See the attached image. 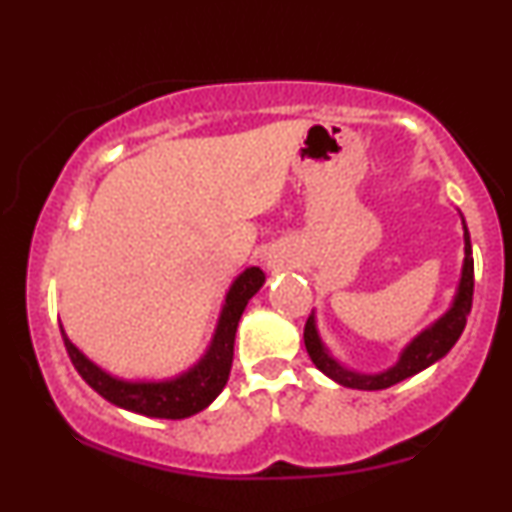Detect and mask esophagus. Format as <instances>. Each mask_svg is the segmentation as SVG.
Segmentation results:
<instances>
[{"mask_svg": "<svg viewBox=\"0 0 512 512\" xmlns=\"http://www.w3.org/2000/svg\"><path fill=\"white\" fill-rule=\"evenodd\" d=\"M269 267H276V260H269Z\"/></svg>", "mask_w": 512, "mask_h": 512, "instance_id": "obj_1", "label": "esophagus"}]
</instances>
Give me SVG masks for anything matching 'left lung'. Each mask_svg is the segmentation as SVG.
<instances>
[{"label":"left lung","instance_id":"obj_1","mask_svg":"<svg viewBox=\"0 0 512 512\" xmlns=\"http://www.w3.org/2000/svg\"><path fill=\"white\" fill-rule=\"evenodd\" d=\"M464 228V262H462V274L460 284H457V293L452 298L450 308L433 322L431 327H426L424 332L416 334L411 342L404 346L402 354H399L395 366L380 370V373H358V370L346 368L342 361L332 356V351L327 349L322 342L320 332H317L315 313H310L308 322H305L303 330V342L308 349V356L313 358V363L327 378H332L334 383L351 387V390H385L402 380L411 378V375L421 373L428 366L440 361L448 351L455 346L457 339L467 325V315L472 310V293H474V257H472V240H469L467 223L462 219Z\"/></svg>","mask_w":512,"mask_h":512}]
</instances>
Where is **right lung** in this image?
I'll use <instances>...</instances> for the list:
<instances>
[{
  "instance_id": "right-lung-1",
  "label": "right lung",
  "mask_w": 512,
  "mask_h": 512,
  "mask_svg": "<svg viewBox=\"0 0 512 512\" xmlns=\"http://www.w3.org/2000/svg\"><path fill=\"white\" fill-rule=\"evenodd\" d=\"M264 284V272L260 267H248L243 274L236 276L231 289L223 301L219 322H216L214 337L209 349L185 373L166 380H122L110 375L108 370L79 351L67 337L64 327L62 339L67 346V354L72 358L74 368L98 395L108 399L115 407L134 411V414L151 416V419H187L197 411L207 409L228 383L233 363V344H236V330L245 305Z\"/></svg>"
}]
</instances>
